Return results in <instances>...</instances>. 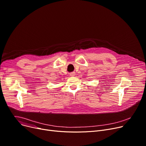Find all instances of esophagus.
Returning <instances> with one entry per match:
<instances>
[{
    "label": "esophagus",
    "instance_id": "1",
    "mask_svg": "<svg viewBox=\"0 0 146 146\" xmlns=\"http://www.w3.org/2000/svg\"><path fill=\"white\" fill-rule=\"evenodd\" d=\"M75 73L74 72H71V73L70 74V75L71 76H75Z\"/></svg>",
    "mask_w": 146,
    "mask_h": 146
}]
</instances>
